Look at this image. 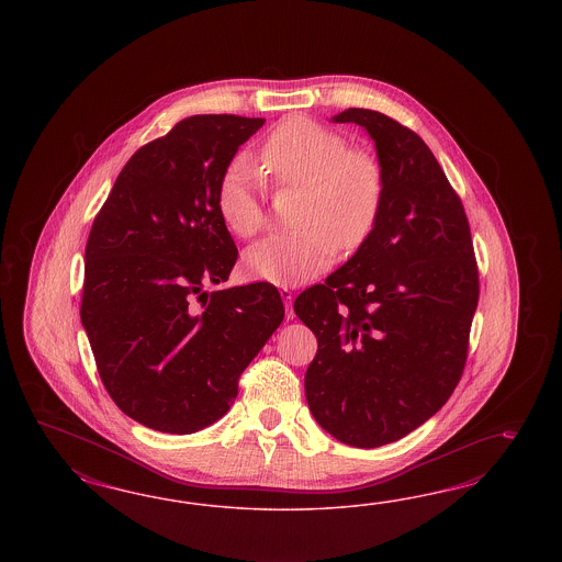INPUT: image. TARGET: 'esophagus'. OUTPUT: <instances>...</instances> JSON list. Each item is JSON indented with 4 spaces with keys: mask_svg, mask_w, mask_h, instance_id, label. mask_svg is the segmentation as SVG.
Segmentation results:
<instances>
[{
    "mask_svg": "<svg viewBox=\"0 0 562 562\" xmlns=\"http://www.w3.org/2000/svg\"><path fill=\"white\" fill-rule=\"evenodd\" d=\"M280 296H282V301H284V305H286V315H289V319H294V308H292V290L289 286H282L280 289Z\"/></svg>",
    "mask_w": 562,
    "mask_h": 562,
    "instance_id": "1",
    "label": "esophagus"
}]
</instances>
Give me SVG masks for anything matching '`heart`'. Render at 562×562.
Here are the masks:
<instances>
[{
  "instance_id": "heart-1",
  "label": "heart",
  "mask_w": 562,
  "mask_h": 562,
  "mask_svg": "<svg viewBox=\"0 0 562 562\" xmlns=\"http://www.w3.org/2000/svg\"><path fill=\"white\" fill-rule=\"evenodd\" d=\"M346 137L305 117L282 121L261 146V165L280 188H303L289 235L263 238L245 254V270L278 286L303 284L324 272L341 249H357L383 204V170L373 154L348 150ZM263 175L247 154L222 172L216 207L237 237L263 226Z\"/></svg>"
}]
</instances>
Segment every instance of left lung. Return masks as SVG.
<instances>
[{"label": "left lung", "instance_id": "obj_1", "mask_svg": "<svg viewBox=\"0 0 562 562\" xmlns=\"http://www.w3.org/2000/svg\"><path fill=\"white\" fill-rule=\"evenodd\" d=\"M357 123L374 142L383 204L371 235L336 272L301 292L294 313L315 334L308 409L352 447L406 437L460 381L477 305L470 224L423 137L371 109Z\"/></svg>", "mask_w": 562, "mask_h": 562}]
</instances>
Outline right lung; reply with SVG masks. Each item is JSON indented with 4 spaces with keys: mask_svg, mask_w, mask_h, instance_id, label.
I'll return each instance as SVG.
<instances>
[{
    "mask_svg": "<svg viewBox=\"0 0 562 562\" xmlns=\"http://www.w3.org/2000/svg\"><path fill=\"white\" fill-rule=\"evenodd\" d=\"M266 123L193 115L123 167L86 243L80 317L123 414L170 435L214 425L284 319L268 282L214 290L237 247L216 207L226 165Z\"/></svg>",
    "mask_w": 562,
    "mask_h": 562,
    "instance_id": "1",
    "label": "right lung"
}]
</instances>
